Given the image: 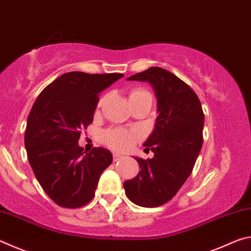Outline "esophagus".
Wrapping results in <instances>:
<instances>
[{"mask_svg":"<svg viewBox=\"0 0 251 251\" xmlns=\"http://www.w3.org/2000/svg\"><path fill=\"white\" fill-rule=\"evenodd\" d=\"M113 158H114V161H118V160H121L123 158V156L120 155V154H117V152H115V154L113 155Z\"/></svg>","mask_w":251,"mask_h":251,"instance_id":"1","label":"esophagus"}]
</instances>
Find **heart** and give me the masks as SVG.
I'll return each mask as SVG.
<instances>
[{
	"label": "heart",
	"mask_w": 251,
	"mask_h": 251,
	"mask_svg": "<svg viewBox=\"0 0 251 251\" xmlns=\"http://www.w3.org/2000/svg\"><path fill=\"white\" fill-rule=\"evenodd\" d=\"M146 91L144 90H134L130 93L129 99L137 94H141V93H144ZM103 101V100H100V103ZM104 142L106 143V145L109 146L110 148L116 151H127L134 145V143L136 141V134L133 133V131H129L127 129H123V128H116V129H109L104 133Z\"/></svg>",
	"instance_id": "b5f03b06"
}]
</instances>
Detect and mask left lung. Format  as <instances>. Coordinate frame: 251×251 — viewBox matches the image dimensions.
<instances>
[{"mask_svg":"<svg viewBox=\"0 0 251 251\" xmlns=\"http://www.w3.org/2000/svg\"><path fill=\"white\" fill-rule=\"evenodd\" d=\"M127 79L152 85L158 116L144 143L154 157L135 158L141 172L124 182V189L136 205L158 207L171 201L192 174L202 146L205 115L192 87L167 70L150 67Z\"/></svg>","mask_w":251,"mask_h":251,"instance_id":"1","label":"left lung"}]
</instances>
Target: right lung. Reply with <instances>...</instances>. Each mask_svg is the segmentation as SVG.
<instances>
[{
	"label": "right lung",
	"mask_w": 251,
	"mask_h": 251,
	"mask_svg": "<svg viewBox=\"0 0 251 251\" xmlns=\"http://www.w3.org/2000/svg\"><path fill=\"white\" fill-rule=\"evenodd\" d=\"M123 76L70 72L48 85L34 101L25 148L37 181L58 206L87 205L101 173L112 164L109 151L95 147L86 152L77 143L82 130L93 123L100 93Z\"/></svg>",
	"instance_id": "1"
}]
</instances>
